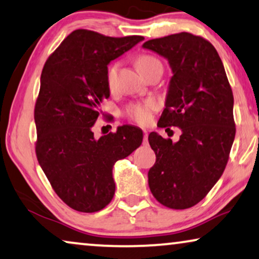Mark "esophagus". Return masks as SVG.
Masks as SVG:
<instances>
[{
	"instance_id": "1",
	"label": "esophagus",
	"mask_w": 259,
	"mask_h": 259,
	"mask_svg": "<svg viewBox=\"0 0 259 259\" xmlns=\"http://www.w3.org/2000/svg\"><path fill=\"white\" fill-rule=\"evenodd\" d=\"M148 131L147 130H144V137H143V143L144 144H148Z\"/></svg>"
}]
</instances>
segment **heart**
<instances>
[{
    "mask_svg": "<svg viewBox=\"0 0 259 259\" xmlns=\"http://www.w3.org/2000/svg\"><path fill=\"white\" fill-rule=\"evenodd\" d=\"M136 64H137V68L140 69V70H143V69L151 67V65L161 64V63H159V61L157 60V58H155L154 56L143 54V55H140L137 57ZM118 67H119V63L115 62V63L109 65V68H108L107 81H108L109 88L110 89H114V87H115ZM155 109H156L155 102L148 101L143 104H135V105H133V107H130L128 110V115L131 118L135 119L137 123H140V124H147V123L150 122L152 111H154Z\"/></svg>",
    "mask_w": 259,
    "mask_h": 259,
    "instance_id": "obj_1",
    "label": "heart"
}]
</instances>
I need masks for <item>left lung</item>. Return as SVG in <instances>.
<instances>
[{
  "instance_id": "1",
  "label": "left lung",
  "mask_w": 259,
  "mask_h": 259,
  "mask_svg": "<svg viewBox=\"0 0 259 259\" xmlns=\"http://www.w3.org/2000/svg\"><path fill=\"white\" fill-rule=\"evenodd\" d=\"M142 47L164 57L172 71L157 125L182 131L177 142L149 135L156 154L149 188L163 205L188 209L205 197L227 165L236 134L234 95L217 50L201 36L180 32Z\"/></svg>"
}]
</instances>
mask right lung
Listing matches in <instances>:
<instances>
[{"instance_id": "right-lung-1", "label": "right lung", "mask_w": 259, "mask_h": 259, "mask_svg": "<svg viewBox=\"0 0 259 259\" xmlns=\"http://www.w3.org/2000/svg\"><path fill=\"white\" fill-rule=\"evenodd\" d=\"M143 36L109 37L72 31L47 60L35 105L36 156L62 201L81 212H96L115 194L112 167L140 147L143 131L118 126L96 140L93 126L110 96L108 64Z\"/></svg>"}]
</instances>
